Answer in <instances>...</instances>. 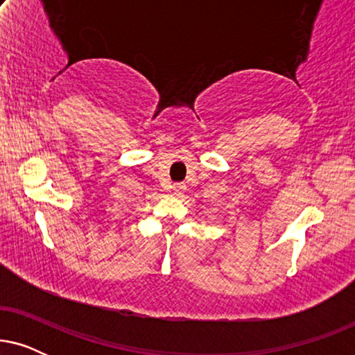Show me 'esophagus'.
<instances>
[{"label":"esophagus","mask_w":355,"mask_h":355,"mask_svg":"<svg viewBox=\"0 0 355 355\" xmlns=\"http://www.w3.org/2000/svg\"><path fill=\"white\" fill-rule=\"evenodd\" d=\"M184 189H186V186H182V184H174L173 192L176 193V196H181V193L184 192Z\"/></svg>","instance_id":"1"}]
</instances>
